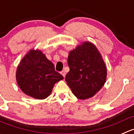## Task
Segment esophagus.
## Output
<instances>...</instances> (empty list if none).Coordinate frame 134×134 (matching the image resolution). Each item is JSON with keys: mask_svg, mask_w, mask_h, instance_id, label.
<instances>
[{"mask_svg": "<svg viewBox=\"0 0 134 134\" xmlns=\"http://www.w3.org/2000/svg\"><path fill=\"white\" fill-rule=\"evenodd\" d=\"M60 74L61 75H62V76H63V78H65V72L63 71H61L60 72Z\"/></svg>", "mask_w": 134, "mask_h": 134, "instance_id": "34e87169", "label": "esophagus"}]
</instances>
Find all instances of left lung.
<instances>
[{"mask_svg":"<svg viewBox=\"0 0 134 134\" xmlns=\"http://www.w3.org/2000/svg\"><path fill=\"white\" fill-rule=\"evenodd\" d=\"M67 63L70 70L65 80L79 99L93 97L104 84L107 70L100 53L93 43L83 42L70 51Z\"/></svg>","mask_w":134,"mask_h":134,"instance_id":"1","label":"left lung"}]
</instances>
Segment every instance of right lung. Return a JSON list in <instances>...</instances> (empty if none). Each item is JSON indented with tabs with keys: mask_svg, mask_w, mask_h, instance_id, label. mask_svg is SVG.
<instances>
[{
	"mask_svg": "<svg viewBox=\"0 0 134 134\" xmlns=\"http://www.w3.org/2000/svg\"><path fill=\"white\" fill-rule=\"evenodd\" d=\"M63 79V76L55 71L53 63L40 50H30L21 61L16 72L20 89L36 99L48 97L55 83Z\"/></svg>",
	"mask_w": 134,
	"mask_h": 134,
	"instance_id": "obj_1",
	"label": "right lung"
}]
</instances>
